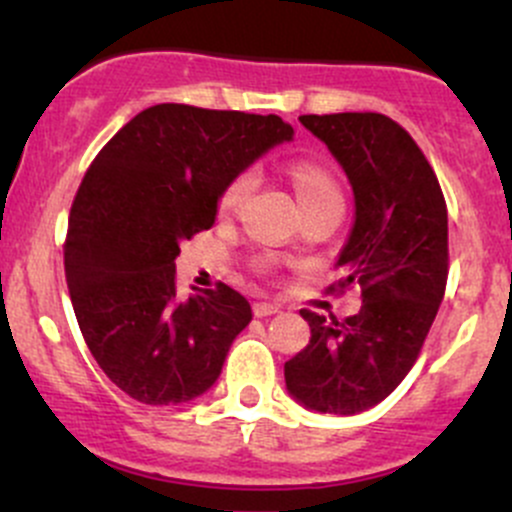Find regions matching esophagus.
<instances>
[{"label":"esophagus","instance_id":"esophagus-1","mask_svg":"<svg viewBox=\"0 0 512 512\" xmlns=\"http://www.w3.org/2000/svg\"><path fill=\"white\" fill-rule=\"evenodd\" d=\"M255 317H270V314L280 312V304L275 302H255Z\"/></svg>","mask_w":512,"mask_h":512}]
</instances>
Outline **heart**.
<instances>
[{
  "label": "heart",
  "instance_id": "1",
  "mask_svg": "<svg viewBox=\"0 0 512 512\" xmlns=\"http://www.w3.org/2000/svg\"><path fill=\"white\" fill-rule=\"evenodd\" d=\"M292 185L302 208L304 205L319 203V200L339 198V188L337 183H334L332 175L314 163L292 165ZM250 188H252V173L237 175V178L223 190V195H220V210H225V213L235 210L237 205L242 203V198L250 193Z\"/></svg>",
  "mask_w": 512,
  "mask_h": 512
}]
</instances>
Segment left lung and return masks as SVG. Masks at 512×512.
Returning a JSON list of instances; mask_svg holds the SVG:
<instances>
[{
  "mask_svg": "<svg viewBox=\"0 0 512 512\" xmlns=\"http://www.w3.org/2000/svg\"><path fill=\"white\" fill-rule=\"evenodd\" d=\"M354 190V223L339 252V287L361 309L339 322L302 309L312 339L285 364L289 396L319 414L352 416L384 401L409 374L443 302L448 213L414 138L381 113L299 116Z\"/></svg>",
  "mask_w": 512,
  "mask_h": 512,
  "instance_id": "8db88e82",
  "label": "left lung"
}]
</instances>
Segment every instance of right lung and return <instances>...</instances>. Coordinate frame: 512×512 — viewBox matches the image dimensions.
Instances as JSON below:
<instances>
[{
  "mask_svg": "<svg viewBox=\"0 0 512 512\" xmlns=\"http://www.w3.org/2000/svg\"><path fill=\"white\" fill-rule=\"evenodd\" d=\"M292 136L272 113L158 103L86 170L69 215L66 285L91 354L131 399L185 404L218 381L252 307L223 282L178 299L175 257L215 225L227 185Z\"/></svg>",
  "mask_w": 512,
  "mask_h": 512,
  "instance_id": "right-lung-1",
  "label": "right lung"
}]
</instances>
